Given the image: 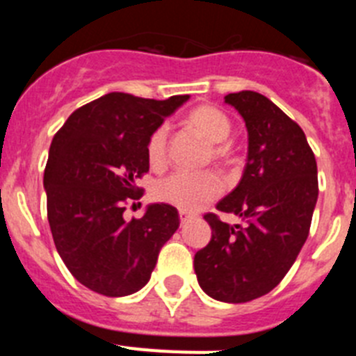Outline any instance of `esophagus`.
<instances>
[{
    "label": "esophagus",
    "mask_w": 356,
    "mask_h": 356,
    "mask_svg": "<svg viewBox=\"0 0 356 356\" xmlns=\"http://www.w3.org/2000/svg\"><path fill=\"white\" fill-rule=\"evenodd\" d=\"M191 217H193V216H191V213L185 212V210H180V221H181V222L188 221V219H191Z\"/></svg>",
    "instance_id": "obj_1"
}]
</instances>
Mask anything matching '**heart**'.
Masks as SVG:
<instances>
[{"label": "heart", "mask_w": 356, "mask_h": 356, "mask_svg": "<svg viewBox=\"0 0 356 356\" xmlns=\"http://www.w3.org/2000/svg\"><path fill=\"white\" fill-rule=\"evenodd\" d=\"M187 122L201 137L212 143V159L226 163L232 156V147L226 139L232 134L228 115L216 106L201 105L187 115ZM147 162L153 169H163L168 163V128L159 127L149 135L146 144ZM222 193L221 178L212 171L205 172H175L155 185V197L162 203L196 212L209 205Z\"/></svg>", "instance_id": "obj_1"}]
</instances>
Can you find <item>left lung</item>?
I'll list each match as a JSON object with an SVG mask.
<instances>
[{
	"label": "left lung",
	"mask_w": 356,
	"mask_h": 356,
	"mask_svg": "<svg viewBox=\"0 0 356 356\" xmlns=\"http://www.w3.org/2000/svg\"><path fill=\"white\" fill-rule=\"evenodd\" d=\"M246 122L248 160L237 187L216 205L246 222L207 213L212 238L194 254L197 284L225 303L271 292L300 254L317 203V163L307 137L271 99L253 90L225 96Z\"/></svg>",
	"instance_id": "left-lung-1"
}]
</instances>
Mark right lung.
<instances>
[{
	"mask_svg": "<svg viewBox=\"0 0 356 356\" xmlns=\"http://www.w3.org/2000/svg\"><path fill=\"white\" fill-rule=\"evenodd\" d=\"M185 102L110 92L74 110L53 137L44 171L53 241L71 275L97 294L140 291L180 226L178 210L165 203H151L131 221L122 212L143 196L137 180L149 171V135Z\"/></svg>",
	"mask_w": 356,
	"mask_h": 356,
	"instance_id": "right-lung-1",
	"label": "right lung"
}]
</instances>
